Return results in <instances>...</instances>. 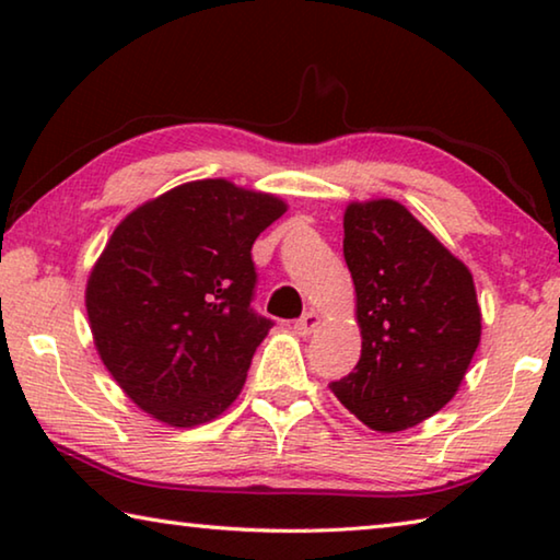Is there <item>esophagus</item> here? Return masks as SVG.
Here are the masks:
<instances>
[{
  "instance_id": "esophagus-1",
  "label": "esophagus",
  "mask_w": 560,
  "mask_h": 560,
  "mask_svg": "<svg viewBox=\"0 0 560 560\" xmlns=\"http://www.w3.org/2000/svg\"><path fill=\"white\" fill-rule=\"evenodd\" d=\"M318 326H320V316L316 311H308V314H303L296 324H293V330H296L299 336H311Z\"/></svg>"
}]
</instances>
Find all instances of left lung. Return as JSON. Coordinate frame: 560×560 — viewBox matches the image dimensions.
Segmentation results:
<instances>
[{
    "label": "left lung",
    "mask_w": 560,
    "mask_h": 560,
    "mask_svg": "<svg viewBox=\"0 0 560 560\" xmlns=\"http://www.w3.org/2000/svg\"><path fill=\"white\" fill-rule=\"evenodd\" d=\"M343 257L363 346L355 371L328 387L371 430H410L457 395L479 348L471 271L387 197L346 207Z\"/></svg>",
    "instance_id": "1"
}]
</instances>
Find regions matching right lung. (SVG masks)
I'll return each mask as SVG.
<instances>
[{
	"mask_svg": "<svg viewBox=\"0 0 560 560\" xmlns=\"http://www.w3.org/2000/svg\"><path fill=\"white\" fill-rule=\"evenodd\" d=\"M289 210L224 177L136 207L86 281L98 355L140 410L167 428L212 422L240 397L271 320L252 311V244Z\"/></svg>",
	"mask_w": 560,
	"mask_h": 560,
	"instance_id": "right-lung-1",
	"label": "right lung"
}]
</instances>
